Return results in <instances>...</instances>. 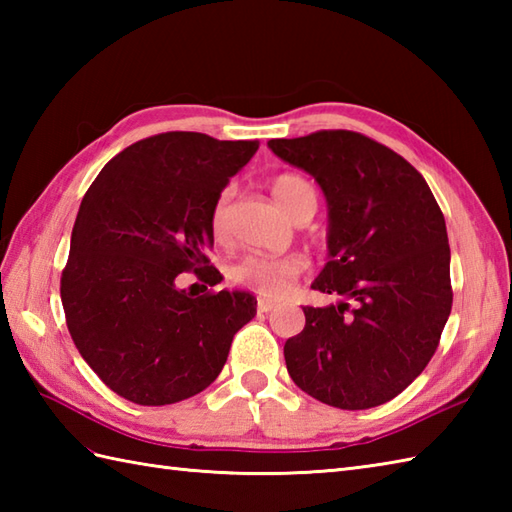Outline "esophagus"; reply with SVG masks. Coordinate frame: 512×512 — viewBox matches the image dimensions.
Wrapping results in <instances>:
<instances>
[{
	"label": "esophagus",
	"instance_id": "esophagus-1",
	"mask_svg": "<svg viewBox=\"0 0 512 512\" xmlns=\"http://www.w3.org/2000/svg\"><path fill=\"white\" fill-rule=\"evenodd\" d=\"M275 306H277V303L273 299H264V297L257 299V310L259 312H270Z\"/></svg>",
	"mask_w": 512,
	"mask_h": 512
}]
</instances>
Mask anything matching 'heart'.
<instances>
[{
    "label": "heart",
    "instance_id": "1",
    "mask_svg": "<svg viewBox=\"0 0 512 512\" xmlns=\"http://www.w3.org/2000/svg\"><path fill=\"white\" fill-rule=\"evenodd\" d=\"M275 200L281 204L292 220L308 215L312 217L319 206V191L314 184L299 176V173H279L270 182ZM233 200V189L226 187L211 206L209 213V228L215 242H226L228 239V206ZM303 270H306V259L299 255H262L248 253L237 257L235 262L226 266V277L233 284L246 290H253L262 297H281L292 281H297Z\"/></svg>",
    "mask_w": 512,
    "mask_h": 512
}]
</instances>
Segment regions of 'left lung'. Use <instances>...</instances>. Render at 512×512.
<instances>
[{"mask_svg": "<svg viewBox=\"0 0 512 512\" xmlns=\"http://www.w3.org/2000/svg\"><path fill=\"white\" fill-rule=\"evenodd\" d=\"M268 147L328 198L330 262L312 290L341 297L303 306L306 328L284 345L288 374L330 407L383 405L422 374L451 314L440 206L405 158L350 129L273 138Z\"/></svg>", "mask_w": 512, "mask_h": 512, "instance_id": "left-lung-1", "label": "left lung"}]
</instances>
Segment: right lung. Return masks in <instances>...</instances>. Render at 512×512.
I'll return each instance as SVG.
<instances>
[{
  "label": "right lung",
  "mask_w": 512,
  "mask_h": 512,
  "mask_svg": "<svg viewBox=\"0 0 512 512\" xmlns=\"http://www.w3.org/2000/svg\"><path fill=\"white\" fill-rule=\"evenodd\" d=\"M259 140L167 132L114 156L90 184L61 273V303L76 350L129 402L173 405L222 372L235 332L257 312L248 292L189 295L180 273L220 281L211 206Z\"/></svg>",
  "instance_id": "1"
}]
</instances>
